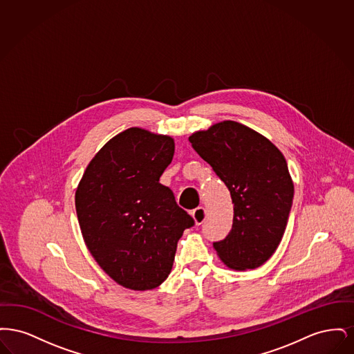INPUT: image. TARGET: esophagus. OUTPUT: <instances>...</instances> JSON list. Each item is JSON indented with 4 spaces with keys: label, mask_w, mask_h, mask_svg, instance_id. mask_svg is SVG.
Here are the masks:
<instances>
[{
    "label": "esophagus",
    "mask_w": 354,
    "mask_h": 354,
    "mask_svg": "<svg viewBox=\"0 0 354 354\" xmlns=\"http://www.w3.org/2000/svg\"><path fill=\"white\" fill-rule=\"evenodd\" d=\"M191 215H192V218L195 220V224H196V225L203 224L204 220L207 218V212H205V209H204L203 207L195 208V209L191 212Z\"/></svg>",
    "instance_id": "obj_1"
}]
</instances>
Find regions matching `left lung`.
<instances>
[{
    "label": "left lung",
    "instance_id": "1",
    "mask_svg": "<svg viewBox=\"0 0 354 354\" xmlns=\"http://www.w3.org/2000/svg\"><path fill=\"white\" fill-rule=\"evenodd\" d=\"M194 150L228 187L234 203L232 230L215 241L230 268L254 270L277 250L293 201L286 158L266 136L224 120L188 138Z\"/></svg>",
    "mask_w": 354,
    "mask_h": 354
}]
</instances>
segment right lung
<instances>
[{"label": "right lung", "mask_w": 354, "mask_h": 354, "mask_svg": "<svg viewBox=\"0 0 354 354\" xmlns=\"http://www.w3.org/2000/svg\"><path fill=\"white\" fill-rule=\"evenodd\" d=\"M174 151L171 136L127 129L91 159L75 191L84 243L119 286H160L183 231L195 224L169 187L159 183Z\"/></svg>", "instance_id": "obj_1"}]
</instances>
